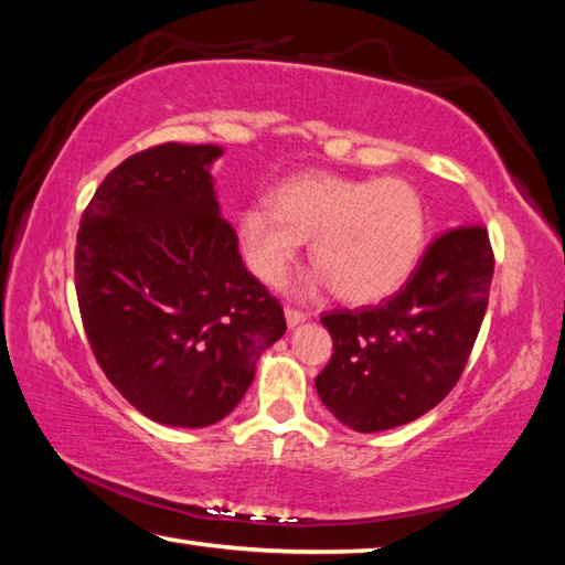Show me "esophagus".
<instances>
[{
  "mask_svg": "<svg viewBox=\"0 0 565 565\" xmlns=\"http://www.w3.org/2000/svg\"><path fill=\"white\" fill-rule=\"evenodd\" d=\"M284 317H286V323H289V329H296V327H299V323L306 321V313L296 311V309H286Z\"/></svg>",
  "mask_w": 565,
  "mask_h": 565,
  "instance_id": "34e87169",
  "label": "esophagus"
}]
</instances>
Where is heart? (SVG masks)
Returning <instances> with one entry per match:
<instances>
[{"label": "heart", "instance_id": "b5f03b06", "mask_svg": "<svg viewBox=\"0 0 565 565\" xmlns=\"http://www.w3.org/2000/svg\"><path fill=\"white\" fill-rule=\"evenodd\" d=\"M431 214L406 179H351L311 171L276 189L271 206L238 214L244 259L264 284L286 279L303 242L317 262L303 291L329 289L347 303L366 306L394 296L426 248Z\"/></svg>", "mask_w": 565, "mask_h": 565}]
</instances>
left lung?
<instances>
[{
  "label": "left lung",
  "mask_w": 565,
  "mask_h": 565,
  "mask_svg": "<svg viewBox=\"0 0 565 565\" xmlns=\"http://www.w3.org/2000/svg\"><path fill=\"white\" fill-rule=\"evenodd\" d=\"M493 252L483 226L438 236L404 289L374 309L321 319L333 339L321 404L359 434L388 431L448 396L489 306Z\"/></svg>",
  "instance_id": "obj_1"
}]
</instances>
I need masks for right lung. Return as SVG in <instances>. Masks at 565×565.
I'll use <instances>...</instances> for the list:
<instances>
[{
	"mask_svg": "<svg viewBox=\"0 0 565 565\" xmlns=\"http://www.w3.org/2000/svg\"><path fill=\"white\" fill-rule=\"evenodd\" d=\"M216 145L139 151L102 181L76 236V299L114 388L147 418L204 428L232 414L286 333L222 218Z\"/></svg>",
	"mask_w": 565,
	"mask_h": 565,
	"instance_id": "1",
	"label": "right lung"
}]
</instances>
